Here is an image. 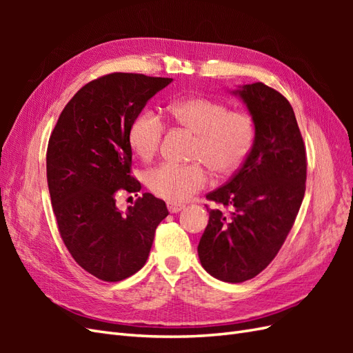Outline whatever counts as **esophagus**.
I'll return each mask as SVG.
<instances>
[{"instance_id":"esophagus-1","label":"esophagus","mask_w":353,"mask_h":353,"mask_svg":"<svg viewBox=\"0 0 353 353\" xmlns=\"http://www.w3.org/2000/svg\"><path fill=\"white\" fill-rule=\"evenodd\" d=\"M168 209L170 213H178L179 210L184 209V206L178 205V203H174V201H168Z\"/></svg>"}]
</instances>
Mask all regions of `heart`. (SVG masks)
I'll return each mask as SVG.
<instances>
[{
	"label": "heart",
	"instance_id": "b5f03b06",
	"mask_svg": "<svg viewBox=\"0 0 353 353\" xmlns=\"http://www.w3.org/2000/svg\"><path fill=\"white\" fill-rule=\"evenodd\" d=\"M169 114L176 125L194 134L190 157L196 162L162 163L148 169L145 184L159 197L185 201L208 185L209 175L203 163L212 172L225 176L240 169L252 152L256 126L249 113L228 110L223 103L210 99L193 97L170 104ZM163 134L162 117L145 110L132 121L128 141L138 157L148 160L157 153Z\"/></svg>",
	"mask_w": 353,
	"mask_h": 353
}]
</instances>
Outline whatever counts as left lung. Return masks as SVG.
<instances>
[{"label": "left lung", "instance_id": "1", "mask_svg": "<svg viewBox=\"0 0 353 353\" xmlns=\"http://www.w3.org/2000/svg\"><path fill=\"white\" fill-rule=\"evenodd\" d=\"M232 94L253 117L254 144L228 183L206 196L227 210L208 209L197 252L212 276L243 283L271 263L293 227L306 188V150L284 95L262 82Z\"/></svg>", "mask_w": 353, "mask_h": 353}]
</instances>
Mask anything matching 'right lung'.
I'll return each mask as SVG.
<instances>
[{
	"label": "right lung",
	"mask_w": 353,
	"mask_h": 353,
	"mask_svg": "<svg viewBox=\"0 0 353 353\" xmlns=\"http://www.w3.org/2000/svg\"><path fill=\"white\" fill-rule=\"evenodd\" d=\"M170 82L140 73L94 79L73 95L50 137L47 181L59 232L77 263L103 281H121L143 268L169 213L150 193L122 213L116 196L141 190L131 175L128 132Z\"/></svg>",
	"instance_id": "obj_1"
}]
</instances>
